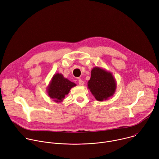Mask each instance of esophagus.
Returning <instances> with one entry per match:
<instances>
[{
  "label": "esophagus",
  "instance_id": "obj_1",
  "mask_svg": "<svg viewBox=\"0 0 159 159\" xmlns=\"http://www.w3.org/2000/svg\"><path fill=\"white\" fill-rule=\"evenodd\" d=\"M79 85H83L84 84V82L82 80H81L80 79H79Z\"/></svg>",
  "mask_w": 159,
  "mask_h": 159
}]
</instances>
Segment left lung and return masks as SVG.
I'll return each mask as SVG.
<instances>
[{
  "label": "left lung",
  "mask_w": 159,
  "mask_h": 159,
  "mask_svg": "<svg viewBox=\"0 0 159 159\" xmlns=\"http://www.w3.org/2000/svg\"><path fill=\"white\" fill-rule=\"evenodd\" d=\"M116 79L111 72L99 66L92 69L87 87L97 101H106L112 96L116 91Z\"/></svg>",
  "instance_id": "left-lung-1"
}]
</instances>
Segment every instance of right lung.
Here are the masks:
<instances>
[{"instance_id":"right-lung-1","label":"right lung","mask_w":159,"mask_h":159,"mask_svg":"<svg viewBox=\"0 0 159 159\" xmlns=\"http://www.w3.org/2000/svg\"><path fill=\"white\" fill-rule=\"evenodd\" d=\"M76 86V84L65 78L61 74H55L52 78L47 88L48 96L52 101L59 103L63 101L65 96L69 93L70 89Z\"/></svg>"}]
</instances>
